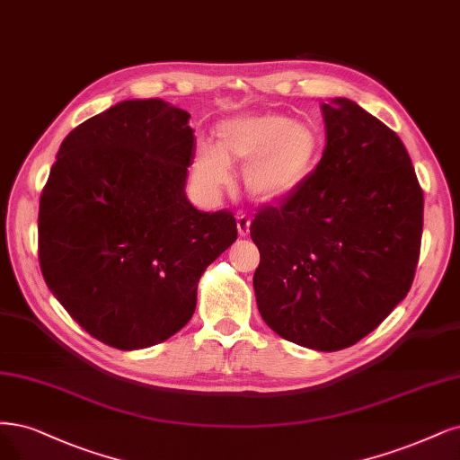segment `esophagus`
<instances>
[{
  "label": "esophagus",
  "instance_id": "esophagus-1",
  "mask_svg": "<svg viewBox=\"0 0 460 460\" xmlns=\"http://www.w3.org/2000/svg\"><path fill=\"white\" fill-rule=\"evenodd\" d=\"M235 223H237V234H240L242 237H245L249 234V226H251V218L240 211L235 215Z\"/></svg>",
  "mask_w": 460,
  "mask_h": 460
}]
</instances>
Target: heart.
Listing matches in <instances>:
<instances>
[{"mask_svg":"<svg viewBox=\"0 0 460 460\" xmlns=\"http://www.w3.org/2000/svg\"><path fill=\"white\" fill-rule=\"evenodd\" d=\"M218 146L199 142L192 175L201 190L215 194L230 179L228 164H246L245 186L252 199L274 203L305 182L320 154L312 125L291 123L279 114L237 116L218 123Z\"/></svg>","mask_w":460,"mask_h":460,"instance_id":"b5f03b06","label":"heart"}]
</instances>
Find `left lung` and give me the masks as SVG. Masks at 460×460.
Returning <instances> with one entry per match:
<instances>
[{
  "label": "left lung",
  "instance_id": "obj_1",
  "mask_svg": "<svg viewBox=\"0 0 460 460\" xmlns=\"http://www.w3.org/2000/svg\"><path fill=\"white\" fill-rule=\"evenodd\" d=\"M327 146L251 223L257 306L279 337L335 352L383 323L413 283L424 198L400 137L348 99L322 104Z\"/></svg>",
  "mask_w": 460,
  "mask_h": 460
}]
</instances>
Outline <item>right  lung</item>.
I'll use <instances>...</instances> for the list:
<instances>
[{
  "label": "right lung",
  "instance_id": "obj_1",
  "mask_svg": "<svg viewBox=\"0 0 460 460\" xmlns=\"http://www.w3.org/2000/svg\"><path fill=\"white\" fill-rule=\"evenodd\" d=\"M190 114L123 101L62 140L41 192L38 255L47 288L91 337L138 350L196 310L198 281L235 242L230 211L203 213L184 186Z\"/></svg>",
  "mask_w": 460,
  "mask_h": 460
}]
</instances>
